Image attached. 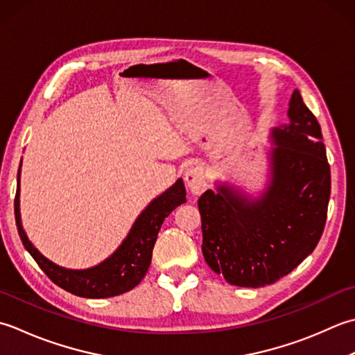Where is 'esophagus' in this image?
<instances>
[{"label":"esophagus","mask_w":355,"mask_h":355,"mask_svg":"<svg viewBox=\"0 0 355 355\" xmlns=\"http://www.w3.org/2000/svg\"><path fill=\"white\" fill-rule=\"evenodd\" d=\"M185 182L193 194H200L202 191L207 190L208 187L205 170L202 168L200 165L188 168L185 173Z\"/></svg>","instance_id":"obj_1"}]
</instances>
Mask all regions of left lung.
Segmentation results:
<instances>
[{
    "label": "left lung",
    "instance_id": "8db88e82",
    "mask_svg": "<svg viewBox=\"0 0 355 355\" xmlns=\"http://www.w3.org/2000/svg\"><path fill=\"white\" fill-rule=\"evenodd\" d=\"M289 121L274 128L272 180L257 202L227 187L198 200L202 252L209 268L228 284L271 285L286 276L319 243L327 223L331 168L322 130L294 90Z\"/></svg>",
    "mask_w": 355,
    "mask_h": 355
}]
</instances>
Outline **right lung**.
Wrapping results in <instances>:
<instances>
[{"label":"right lung","mask_w":355,"mask_h":355,"mask_svg":"<svg viewBox=\"0 0 355 355\" xmlns=\"http://www.w3.org/2000/svg\"><path fill=\"white\" fill-rule=\"evenodd\" d=\"M19 180V170H18ZM19 182L15 194V220L17 228L21 237V242L26 250L31 252L40 268L46 272V276L66 291L79 295L85 299H105L113 295L124 294L133 289L139 282L146 277L150 268L151 252H153L157 233L161 230L164 219L175 209L178 205L187 200V191L182 179L170 187L167 191L156 198L151 204L144 209L142 214L137 218L135 225L130 231L127 239L122 242L121 247L113 252V256L104 260L95 268L84 271H71L61 268L50 262L33 245L21 227L19 220Z\"/></svg>","instance_id":"right-lung-1"}]
</instances>
